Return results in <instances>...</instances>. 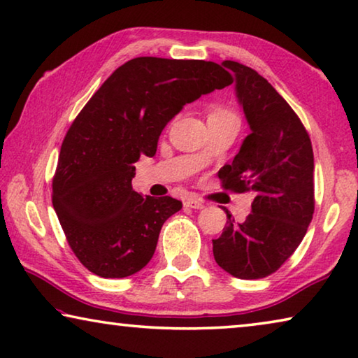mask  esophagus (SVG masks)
I'll return each mask as SVG.
<instances>
[{"instance_id": "obj_1", "label": "esophagus", "mask_w": 358, "mask_h": 358, "mask_svg": "<svg viewBox=\"0 0 358 358\" xmlns=\"http://www.w3.org/2000/svg\"><path fill=\"white\" fill-rule=\"evenodd\" d=\"M185 207H189V209H204V202L196 199V197H188L185 201Z\"/></svg>"}]
</instances>
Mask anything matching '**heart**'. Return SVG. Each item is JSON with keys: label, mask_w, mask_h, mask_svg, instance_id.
<instances>
[{"label": "heart", "mask_w": 358, "mask_h": 358, "mask_svg": "<svg viewBox=\"0 0 358 358\" xmlns=\"http://www.w3.org/2000/svg\"><path fill=\"white\" fill-rule=\"evenodd\" d=\"M227 115H233L230 110H225V109H222V108H217V109H213L212 112H210V117L209 119H217V117H227Z\"/></svg>", "instance_id": "b5f03b06"}]
</instances>
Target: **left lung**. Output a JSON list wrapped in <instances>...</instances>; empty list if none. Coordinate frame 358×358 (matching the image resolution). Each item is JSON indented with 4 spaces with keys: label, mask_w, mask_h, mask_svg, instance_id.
<instances>
[{
    "label": "left lung",
    "mask_w": 358,
    "mask_h": 358,
    "mask_svg": "<svg viewBox=\"0 0 358 358\" xmlns=\"http://www.w3.org/2000/svg\"><path fill=\"white\" fill-rule=\"evenodd\" d=\"M249 125L239 152L218 178L239 193L252 189V212L236 223L228 210L222 236L212 239L213 259L241 280L268 276L306 236L313 209V151L302 122L278 92L252 69L223 61Z\"/></svg>",
    "instance_id": "obj_1"
}]
</instances>
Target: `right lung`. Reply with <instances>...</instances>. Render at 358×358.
Instances as JSON below:
<instances>
[{"mask_svg": "<svg viewBox=\"0 0 358 358\" xmlns=\"http://www.w3.org/2000/svg\"><path fill=\"white\" fill-rule=\"evenodd\" d=\"M230 83V73L210 61L135 57L77 115L61 146L52 206L92 273L125 278L152 259L164 222L181 202L133 191L135 164L156 154L165 125L185 104Z\"/></svg>", "mask_w": 358, "mask_h": 358, "instance_id": "1", "label": "right lung"}]
</instances>
